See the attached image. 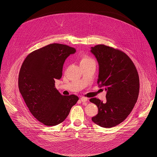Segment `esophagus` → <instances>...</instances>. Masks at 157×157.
Instances as JSON below:
<instances>
[{
    "label": "esophagus",
    "instance_id": "34e87169",
    "mask_svg": "<svg viewBox=\"0 0 157 157\" xmlns=\"http://www.w3.org/2000/svg\"><path fill=\"white\" fill-rule=\"evenodd\" d=\"M80 99L82 102H86L88 101V98L85 97H81L80 98Z\"/></svg>",
    "mask_w": 157,
    "mask_h": 157
}]
</instances>
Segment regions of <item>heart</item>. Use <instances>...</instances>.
Returning <instances> with one entry per match:
<instances>
[{"label":"heart","mask_w":157,"mask_h":157,"mask_svg":"<svg viewBox=\"0 0 157 157\" xmlns=\"http://www.w3.org/2000/svg\"><path fill=\"white\" fill-rule=\"evenodd\" d=\"M90 62H95L94 60L92 58H90L88 55H82L81 57V60H80V63L81 64H85V63H88Z\"/></svg>","instance_id":"1"}]
</instances>
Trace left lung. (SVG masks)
I'll list each match as a JSON object with an SVG mask.
<instances>
[{
  "mask_svg": "<svg viewBox=\"0 0 157 157\" xmlns=\"http://www.w3.org/2000/svg\"><path fill=\"white\" fill-rule=\"evenodd\" d=\"M91 52L99 66L97 83L107 91L105 102L95 97L90 99L98 108L92 120L102 127H113L127 118L137 102L138 72L130 57L118 49L98 44L92 47Z\"/></svg>",
  "mask_w": 157,
  "mask_h": 157,
  "instance_id": "obj_1",
  "label": "left lung"
}]
</instances>
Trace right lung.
I'll list each match as a JSON object with an SVG mask.
<instances>
[{
	"instance_id": "right-lung-1",
	"label": "right lung",
	"mask_w": 157,
	"mask_h": 157,
	"mask_svg": "<svg viewBox=\"0 0 157 157\" xmlns=\"http://www.w3.org/2000/svg\"><path fill=\"white\" fill-rule=\"evenodd\" d=\"M76 52L67 45L53 43L30 53L23 61L18 87L30 113L46 126H55L67 118L79 98L62 95L55 86L62 76L65 59Z\"/></svg>"
}]
</instances>
